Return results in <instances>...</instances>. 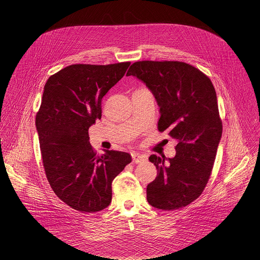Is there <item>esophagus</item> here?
<instances>
[{
    "mask_svg": "<svg viewBox=\"0 0 260 260\" xmlns=\"http://www.w3.org/2000/svg\"><path fill=\"white\" fill-rule=\"evenodd\" d=\"M146 161V157L144 155H141L139 153H133L132 154V162L135 163V164H138V163H142Z\"/></svg>",
    "mask_w": 260,
    "mask_h": 260,
    "instance_id": "esophagus-1",
    "label": "esophagus"
}]
</instances>
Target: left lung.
<instances>
[{"instance_id":"obj_1","label":"left lung","mask_w":260,"mask_h":260,"mask_svg":"<svg viewBox=\"0 0 260 260\" xmlns=\"http://www.w3.org/2000/svg\"><path fill=\"white\" fill-rule=\"evenodd\" d=\"M126 76L146 85L160 108L158 130L177 141L173 158L149 157L158 173L147 186V201L162 210L184 207L207 184L221 139L215 89L206 75L183 62H135Z\"/></svg>"}]
</instances>
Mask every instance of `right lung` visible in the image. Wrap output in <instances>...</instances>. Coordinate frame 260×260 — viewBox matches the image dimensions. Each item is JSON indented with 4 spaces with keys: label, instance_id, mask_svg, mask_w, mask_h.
Listing matches in <instances>:
<instances>
[{
    "label": "right lung",
    "instance_id": "obj_1",
    "mask_svg": "<svg viewBox=\"0 0 260 260\" xmlns=\"http://www.w3.org/2000/svg\"><path fill=\"white\" fill-rule=\"evenodd\" d=\"M129 66L71 65L52 75L44 87L36 128L46 176L55 194L83 213L109 206L112 181L131 162L121 151L104 150L98 156L88 134L101 119L102 98Z\"/></svg>",
    "mask_w": 260,
    "mask_h": 260
}]
</instances>
